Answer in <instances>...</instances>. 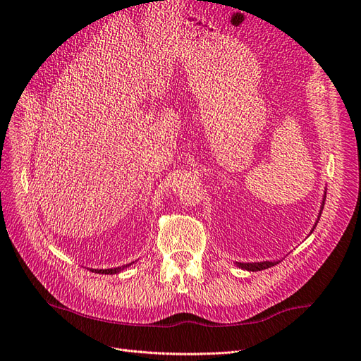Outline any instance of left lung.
<instances>
[{
	"label": "left lung",
	"mask_w": 361,
	"mask_h": 361,
	"mask_svg": "<svg viewBox=\"0 0 361 361\" xmlns=\"http://www.w3.org/2000/svg\"><path fill=\"white\" fill-rule=\"evenodd\" d=\"M325 197H326V190L324 191V199H322V203H321V211H319V215H318V220H316V223H314V226H313V228H312V232L314 231V227H316V224H318V221H319V218H321V214H322V209H324V204H325ZM310 232V233H312ZM280 260H274V262H271V260H264V262H255V264H241V262H236V265L239 267V268H243V269H247V271H262V269H267V268H271V267H274V265H277Z\"/></svg>",
	"instance_id": "1"
}]
</instances>
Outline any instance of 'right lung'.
<instances>
[{"mask_svg": "<svg viewBox=\"0 0 361 361\" xmlns=\"http://www.w3.org/2000/svg\"><path fill=\"white\" fill-rule=\"evenodd\" d=\"M134 262H130V264H126V265H122V267H117V268H108V269H94V272H99V274H118L120 271H123L125 268L133 265Z\"/></svg>", "mask_w": 361, "mask_h": 361, "instance_id": "add662e5", "label": "right lung"}]
</instances>
